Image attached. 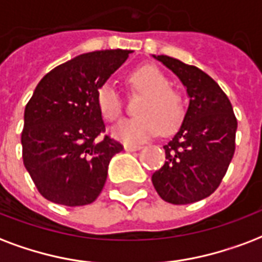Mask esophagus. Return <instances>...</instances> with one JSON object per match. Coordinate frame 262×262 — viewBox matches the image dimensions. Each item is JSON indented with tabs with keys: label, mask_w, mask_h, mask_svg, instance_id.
<instances>
[{
	"label": "esophagus",
	"mask_w": 262,
	"mask_h": 262,
	"mask_svg": "<svg viewBox=\"0 0 262 262\" xmlns=\"http://www.w3.org/2000/svg\"><path fill=\"white\" fill-rule=\"evenodd\" d=\"M123 148H125V151H127V152H133V151H139V149H141V145L125 144L123 145Z\"/></svg>",
	"instance_id": "34e87169"
}]
</instances>
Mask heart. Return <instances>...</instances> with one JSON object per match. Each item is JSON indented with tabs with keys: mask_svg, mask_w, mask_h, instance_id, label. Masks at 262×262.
<instances>
[{
	"mask_svg": "<svg viewBox=\"0 0 262 262\" xmlns=\"http://www.w3.org/2000/svg\"><path fill=\"white\" fill-rule=\"evenodd\" d=\"M129 82L145 93L139 108L140 117L122 119L111 129V135L125 144H140L157 136L174 130L183 118L181 101L169 79L154 66H143L129 75ZM96 105L105 121L113 122L122 113V100L111 83H103L96 92Z\"/></svg>",
	"mask_w": 262,
	"mask_h": 262,
	"instance_id": "heart-1",
	"label": "heart"
}]
</instances>
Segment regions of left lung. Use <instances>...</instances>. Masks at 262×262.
I'll return each instance as SVG.
<instances>
[{
	"label": "left lung",
	"instance_id": "obj_1",
	"mask_svg": "<svg viewBox=\"0 0 262 262\" xmlns=\"http://www.w3.org/2000/svg\"><path fill=\"white\" fill-rule=\"evenodd\" d=\"M152 56L179 77L189 99L181 126L163 145L166 161L152 174V184L169 203L198 202L214 192L228 170L237 121L227 95L206 73L169 56Z\"/></svg>",
	"mask_w": 262,
	"mask_h": 262
}]
</instances>
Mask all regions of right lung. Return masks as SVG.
Wrapping results in <instances>:
<instances>
[{"mask_svg": "<svg viewBox=\"0 0 262 262\" xmlns=\"http://www.w3.org/2000/svg\"><path fill=\"white\" fill-rule=\"evenodd\" d=\"M133 51L83 53L39 81L25 110L23 162L45 199L64 206L89 205L107 180L122 144L105 136L96 92Z\"/></svg>", "mask_w": 262, "mask_h": 262, "instance_id": "right-lung-1", "label": "right lung"}]
</instances>
